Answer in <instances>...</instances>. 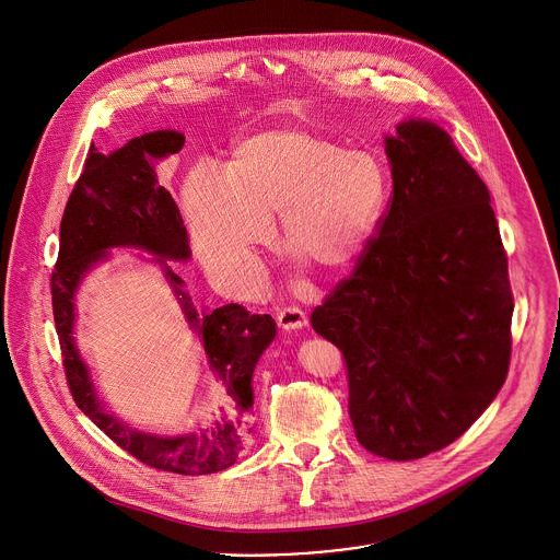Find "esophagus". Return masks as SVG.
<instances>
[{
	"label": "esophagus",
	"mask_w": 560,
	"mask_h": 560,
	"mask_svg": "<svg viewBox=\"0 0 560 560\" xmlns=\"http://www.w3.org/2000/svg\"><path fill=\"white\" fill-rule=\"evenodd\" d=\"M278 324L282 330H300L308 324V317L302 308H295V306H289L284 311L278 313Z\"/></svg>",
	"instance_id": "34e87169"
}]
</instances>
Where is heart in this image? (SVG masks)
Segmentation results:
<instances>
[{
    "instance_id": "1",
    "label": "heart",
    "mask_w": 560,
    "mask_h": 560,
    "mask_svg": "<svg viewBox=\"0 0 560 560\" xmlns=\"http://www.w3.org/2000/svg\"><path fill=\"white\" fill-rule=\"evenodd\" d=\"M390 199V172L304 126L258 130L234 148L228 174L195 167L183 187L199 256L230 280L258 276V252L280 212L282 243L322 271H343L370 245Z\"/></svg>"
}]
</instances>
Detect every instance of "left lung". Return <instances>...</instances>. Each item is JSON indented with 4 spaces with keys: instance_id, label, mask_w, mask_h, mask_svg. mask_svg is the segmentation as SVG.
<instances>
[{
    "instance_id": "8db88e82",
    "label": "left lung",
    "mask_w": 560,
    "mask_h": 560,
    "mask_svg": "<svg viewBox=\"0 0 560 560\" xmlns=\"http://www.w3.org/2000/svg\"><path fill=\"white\" fill-rule=\"evenodd\" d=\"M384 145L388 210L311 324L343 352L359 443L415 460L456 441L495 399L515 304L489 188L452 137L408 119Z\"/></svg>"
}]
</instances>
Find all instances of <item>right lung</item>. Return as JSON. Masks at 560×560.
Listing matches in <instances>:
<instances>
[{
  "mask_svg": "<svg viewBox=\"0 0 560 560\" xmlns=\"http://www.w3.org/2000/svg\"><path fill=\"white\" fill-rule=\"evenodd\" d=\"M185 135L156 130L135 137L113 154L91 145L84 170L69 195L60 221V249L51 273V306L62 350V365L78 408L141 463L183 476L228 469L247 447L254 404L252 375L260 354L276 337L271 315H252L241 304L197 313L185 280L170 260H188L187 228L172 192L159 185L156 163L178 154ZM113 246L152 253L171 282L189 327L205 346L218 380V400L226 406L197 431L161 438L141 433L103 410L85 364L72 339L74 293L85 273Z\"/></svg>",
  "mask_w": 560,
  "mask_h": 560,
  "instance_id": "obj_1",
  "label": "right lung"
}]
</instances>
